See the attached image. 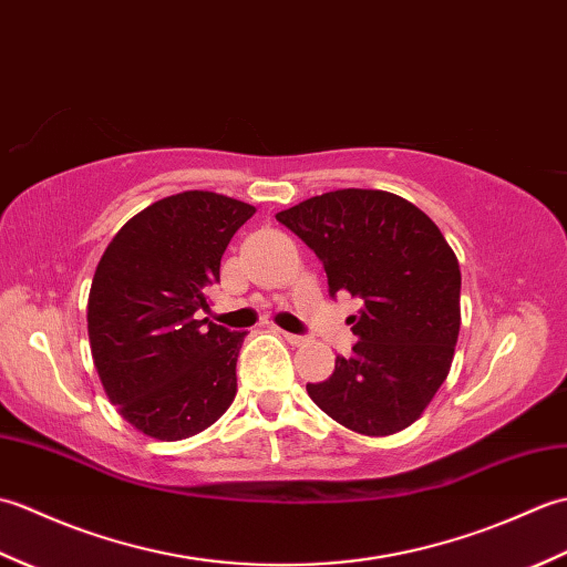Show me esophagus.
Masks as SVG:
<instances>
[{"mask_svg": "<svg viewBox=\"0 0 567 567\" xmlns=\"http://www.w3.org/2000/svg\"><path fill=\"white\" fill-rule=\"evenodd\" d=\"M282 336L287 339V343H292V346L307 343V336H302V333H287V331H282Z\"/></svg>", "mask_w": 567, "mask_h": 567, "instance_id": "obj_1", "label": "esophagus"}]
</instances>
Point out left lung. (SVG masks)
<instances>
[{
    "instance_id": "left-lung-1",
    "label": "left lung",
    "mask_w": 567,
    "mask_h": 567,
    "mask_svg": "<svg viewBox=\"0 0 567 567\" xmlns=\"http://www.w3.org/2000/svg\"><path fill=\"white\" fill-rule=\"evenodd\" d=\"M317 252L329 295L363 299L353 353L307 384L346 429L390 436L424 412L451 370L461 331V268L439 226L382 189H336L277 214Z\"/></svg>"
}]
</instances>
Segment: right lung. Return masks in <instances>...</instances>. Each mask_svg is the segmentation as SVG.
I'll list each match as a JSON object with an SVG mask.
<instances>
[{
	"label": "right lung",
	"mask_w": 567,
	"mask_h": 567,
	"mask_svg": "<svg viewBox=\"0 0 567 567\" xmlns=\"http://www.w3.org/2000/svg\"><path fill=\"white\" fill-rule=\"evenodd\" d=\"M252 212L189 189L136 214L104 250L87 305L94 368L118 414L146 436H195L234 402L246 331L197 311L209 309L207 287Z\"/></svg>",
	"instance_id": "1"
}]
</instances>
